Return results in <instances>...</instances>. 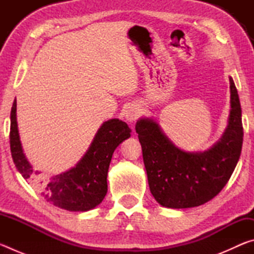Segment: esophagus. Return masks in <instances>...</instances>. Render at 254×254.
I'll return each instance as SVG.
<instances>
[{"label": "esophagus", "mask_w": 254, "mask_h": 254, "mask_svg": "<svg viewBox=\"0 0 254 254\" xmlns=\"http://www.w3.org/2000/svg\"><path fill=\"white\" fill-rule=\"evenodd\" d=\"M140 117V111L135 105H130L124 111V118L128 123H133Z\"/></svg>", "instance_id": "esophagus-1"}]
</instances>
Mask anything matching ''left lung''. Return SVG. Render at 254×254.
<instances>
[{"instance_id": "left-lung-1", "label": "left lung", "mask_w": 254, "mask_h": 254, "mask_svg": "<svg viewBox=\"0 0 254 254\" xmlns=\"http://www.w3.org/2000/svg\"><path fill=\"white\" fill-rule=\"evenodd\" d=\"M230 91L226 130L221 140L204 152L180 150L151 119L136 122L150 191L160 205L168 208L196 207L213 199L229 182L243 143L242 111L232 77Z\"/></svg>"}]
</instances>
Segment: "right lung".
Segmentation results:
<instances>
[{
  "instance_id": "add662e5",
  "label": "right lung",
  "mask_w": 254,
  "mask_h": 254,
  "mask_svg": "<svg viewBox=\"0 0 254 254\" xmlns=\"http://www.w3.org/2000/svg\"><path fill=\"white\" fill-rule=\"evenodd\" d=\"M10 118V148L16 169L48 203L70 212H86L102 203L107 192V171L114 150L131 135L126 122L112 119L103 123L87 152L74 168L47 178L33 170L23 153L16 122V100Z\"/></svg>"
}]
</instances>
